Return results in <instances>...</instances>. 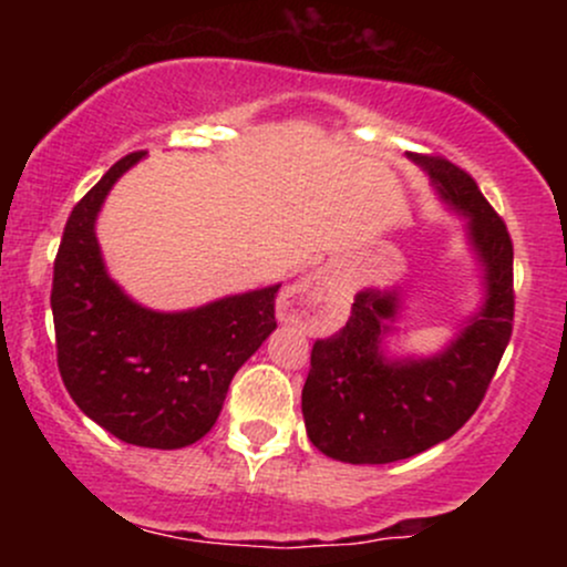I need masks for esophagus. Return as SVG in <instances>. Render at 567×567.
I'll return each mask as SVG.
<instances>
[{
  "mask_svg": "<svg viewBox=\"0 0 567 567\" xmlns=\"http://www.w3.org/2000/svg\"><path fill=\"white\" fill-rule=\"evenodd\" d=\"M330 296H333V277L328 271H315V275L298 279L279 296L277 317L282 322L317 324L328 315Z\"/></svg>",
  "mask_w": 567,
  "mask_h": 567,
  "instance_id": "obj_1",
  "label": "esophagus"
}]
</instances>
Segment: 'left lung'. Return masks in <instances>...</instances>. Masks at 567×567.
I'll return each mask as SVG.
<instances>
[{
  "instance_id": "left-lung-1",
  "label": "left lung",
  "mask_w": 567,
  "mask_h": 567,
  "mask_svg": "<svg viewBox=\"0 0 567 567\" xmlns=\"http://www.w3.org/2000/svg\"><path fill=\"white\" fill-rule=\"evenodd\" d=\"M440 197L466 216L485 271V303L440 354L386 360L381 338L396 317V292L362 290L349 322L311 349L301 410L317 451L347 464H392L453 437L491 386L512 338V237L474 178L445 157H410Z\"/></svg>"
}]
</instances>
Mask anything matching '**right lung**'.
<instances>
[{
    "mask_svg": "<svg viewBox=\"0 0 567 567\" xmlns=\"http://www.w3.org/2000/svg\"><path fill=\"white\" fill-rule=\"evenodd\" d=\"M133 152L76 202L53 266L58 370L84 415L127 445L175 451L216 424L229 383L277 328L279 285L188 311H152L106 275L95 218Z\"/></svg>",
    "mask_w": 567,
    "mask_h": 567,
    "instance_id": "1",
    "label": "right lung"
}]
</instances>
